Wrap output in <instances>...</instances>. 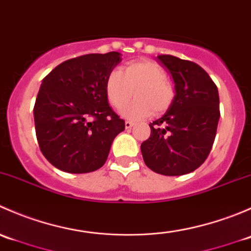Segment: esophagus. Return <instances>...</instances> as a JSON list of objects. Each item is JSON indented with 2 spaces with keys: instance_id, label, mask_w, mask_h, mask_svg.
<instances>
[{
  "instance_id": "34e87169",
  "label": "esophagus",
  "mask_w": 251,
  "mask_h": 251,
  "mask_svg": "<svg viewBox=\"0 0 251 251\" xmlns=\"http://www.w3.org/2000/svg\"><path fill=\"white\" fill-rule=\"evenodd\" d=\"M133 125H135V124H133L132 121H130V120H126L125 121V127L126 128H131Z\"/></svg>"
}]
</instances>
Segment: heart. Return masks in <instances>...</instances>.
I'll return each instance as SVG.
<instances>
[{"instance_id": "heart-1", "label": "heart", "mask_w": 251, "mask_h": 251, "mask_svg": "<svg viewBox=\"0 0 251 251\" xmlns=\"http://www.w3.org/2000/svg\"><path fill=\"white\" fill-rule=\"evenodd\" d=\"M136 100L124 109L131 119H141L166 111L175 100V86L158 63L141 59L131 62L120 70H114L105 81V95L115 109H121L132 98Z\"/></svg>"}]
</instances>
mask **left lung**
<instances>
[{
  "label": "left lung",
  "mask_w": 251,
  "mask_h": 251,
  "mask_svg": "<svg viewBox=\"0 0 251 251\" xmlns=\"http://www.w3.org/2000/svg\"><path fill=\"white\" fill-rule=\"evenodd\" d=\"M158 58L173 75L176 95L169 110L149 124L151 136L141 151L154 173L181 176L198 169L211 151L220 119L219 91L197 63L170 54Z\"/></svg>",
  "instance_id": "1"
}]
</instances>
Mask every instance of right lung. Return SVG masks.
<instances>
[{"instance_id": "1", "label": "right lung", "mask_w": 251, "mask_h": 251, "mask_svg": "<svg viewBox=\"0 0 251 251\" xmlns=\"http://www.w3.org/2000/svg\"><path fill=\"white\" fill-rule=\"evenodd\" d=\"M120 53H92L57 65L42 80L34 107L40 151L59 170L86 174L104 165L125 121L108 104L105 81Z\"/></svg>"}]
</instances>
